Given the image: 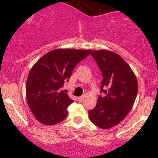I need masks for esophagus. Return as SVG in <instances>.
I'll return each mask as SVG.
<instances>
[{
	"label": "esophagus",
	"mask_w": 158,
	"mask_h": 158,
	"mask_svg": "<svg viewBox=\"0 0 158 158\" xmlns=\"http://www.w3.org/2000/svg\"><path fill=\"white\" fill-rule=\"evenodd\" d=\"M84 99H85V96H81V97H79V98H78L79 101H80V102H81V101H82Z\"/></svg>",
	"instance_id": "34e87169"
}]
</instances>
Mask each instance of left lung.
I'll return each instance as SVG.
<instances>
[{
  "label": "left lung",
  "instance_id": "8db88e82",
  "mask_svg": "<svg viewBox=\"0 0 158 158\" xmlns=\"http://www.w3.org/2000/svg\"><path fill=\"white\" fill-rule=\"evenodd\" d=\"M102 74L100 92L97 106L88 111L95 126L107 129L117 126L131 110L138 91L136 76L124 59L106 50L91 52Z\"/></svg>",
  "mask_w": 158,
  "mask_h": 158
}]
</instances>
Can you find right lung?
Returning a JSON list of instances; mask_svg holds the SVG:
<instances>
[{"label": "right lung", "instance_id": "1", "mask_svg": "<svg viewBox=\"0 0 158 158\" xmlns=\"http://www.w3.org/2000/svg\"><path fill=\"white\" fill-rule=\"evenodd\" d=\"M90 52L91 50L57 49L48 52L32 66L27 77L26 98L38 121L52 126L66 118L67 108L73 100L61 88L78 63Z\"/></svg>", "mask_w": 158, "mask_h": 158}]
</instances>
